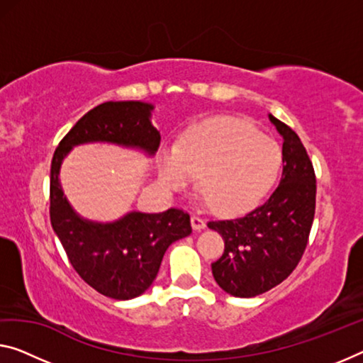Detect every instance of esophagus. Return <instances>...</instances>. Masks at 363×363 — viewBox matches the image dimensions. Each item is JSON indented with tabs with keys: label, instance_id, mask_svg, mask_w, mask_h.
Masks as SVG:
<instances>
[{
	"label": "esophagus",
	"instance_id": "esophagus-1",
	"mask_svg": "<svg viewBox=\"0 0 363 363\" xmlns=\"http://www.w3.org/2000/svg\"><path fill=\"white\" fill-rule=\"evenodd\" d=\"M191 227H193V230L201 232L203 228H206V220L201 219V217H198V216H193L191 217Z\"/></svg>",
	"mask_w": 363,
	"mask_h": 363
}]
</instances>
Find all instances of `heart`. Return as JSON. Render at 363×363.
<instances>
[{"instance_id":"b5f03b06","label":"heart","mask_w":363,"mask_h":363,"mask_svg":"<svg viewBox=\"0 0 363 363\" xmlns=\"http://www.w3.org/2000/svg\"><path fill=\"white\" fill-rule=\"evenodd\" d=\"M282 152L274 139L243 120L217 118L194 128L157 155V174L170 193H182L199 177V193L220 214L247 213L274 185Z\"/></svg>"}]
</instances>
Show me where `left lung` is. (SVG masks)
<instances>
[{"label": "left lung", "mask_w": 363, "mask_h": 363, "mask_svg": "<svg viewBox=\"0 0 363 363\" xmlns=\"http://www.w3.org/2000/svg\"><path fill=\"white\" fill-rule=\"evenodd\" d=\"M282 136V178L269 199L243 217L213 220L208 227L224 238V253L213 267L222 291L240 298L264 294L298 264L315 217L316 178L297 133L274 118Z\"/></svg>", "instance_id": "1"}]
</instances>
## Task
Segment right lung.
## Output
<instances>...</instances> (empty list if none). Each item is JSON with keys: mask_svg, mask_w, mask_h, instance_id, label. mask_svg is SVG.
Wrapping results in <instances>:
<instances>
[{"mask_svg": "<svg viewBox=\"0 0 363 363\" xmlns=\"http://www.w3.org/2000/svg\"><path fill=\"white\" fill-rule=\"evenodd\" d=\"M152 111L154 105L141 100L97 105L61 139L50 170V220L69 263L89 286L115 300H131L147 291L167 248L191 233L189 216L172 208L159 214L130 211L111 222L86 219L66 198L60 170L72 147L92 143L152 157L160 144V133L150 121Z\"/></svg>", "mask_w": 363, "mask_h": 363, "instance_id": "right-lung-1", "label": "right lung"}]
</instances>
